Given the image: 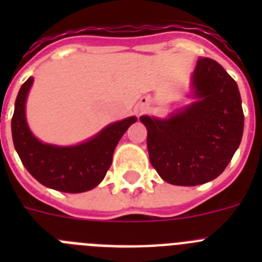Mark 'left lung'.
<instances>
[{
  "label": "left lung",
  "instance_id": "8db88e82",
  "mask_svg": "<svg viewBox=\"0 0 262 262\" xmlns=\"http://www.w3.org/2000/svg\"><path fill=\"white\" fill-rule=\"evenodd\" d=\"M193 86L200 99L169 119L140 118L152 166L164 181L178 186H195L221 174L244 128L239 89L221 64L200 57Z\"/></svg>",
  "mask_w": 262,
  "mask_h": 262
}]
</instances>
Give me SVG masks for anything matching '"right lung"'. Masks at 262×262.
<instances>
[{
  "instance_id": "1",
  "label": "right lung",
  "mask_w": 262,
  "mask_h": 262,
  "mask_svg": "<svg viewBox=\"0 0 262 262\" xmlns=\"http://www.w3.org/2000/svg\"><path fill=\"white\" fill-rule=\"evenodd\" d=\"M32 81L30 77L20 86L11 119L13 143L20 161L32 177L51 189L64 193L92 190L105 178L118 142L136 118L115 122L93 139L75 147L43 144L32 135L25 117V103Z\"/></svg>"
}]
</instances>
